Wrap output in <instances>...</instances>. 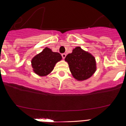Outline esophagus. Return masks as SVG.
Segmentation results:
<instances>
[{
	"instance_id": "1",
	"label": "esophagus",
	"mask_w": 126,
	"mask_h": 126,
	"mask_svg": "<svg viewBox=\"0 0 126 126\" xmlns=\"http://www.w3.org/2000/svg\"><path fill=\"white\" fill-rule=\"evenodd\" d=\"M62 58H63V59H64L66 57V54H65V53H64V54H62Z\"/></svg>"
}]
</instances>
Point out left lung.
Wrapping results in <instances>:
<instances>
[{
	"mask_svg": "<svg viewBox=\"0 0 126 126\" xmlns=\"http://www.w3.org/2000/svg\"><path fill=\"white\" fill-rule=\"evenodd\" d=\"M64 60L69 64L72 76L79 81L88 79L96 71L95 58L80 47H76Z\"/></svg>",
	"mask_w": 126,
	"mask_h": 126,
	"instance_id": "1",
	"label": "left lung"
}]
</instances>
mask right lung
<instances>
[{
    "instance_id": "right-lung-1",
    "label": "right lung",
    "mask_w": 126,
    "mask_h": 126,
    "mask_svg": "<svg viewBox=\"0 0 126 126\" xmlns=\"http://www.w3.org/2000/svg\"><path fill=\"white\" fill-rule=\"evenodd\" d=\"M62 59V55L59 53L54 52L49 48L46 47L32 58V66L36 74L46 76L52 71L56 63Z\"/></svg>"
}]
</instances>
